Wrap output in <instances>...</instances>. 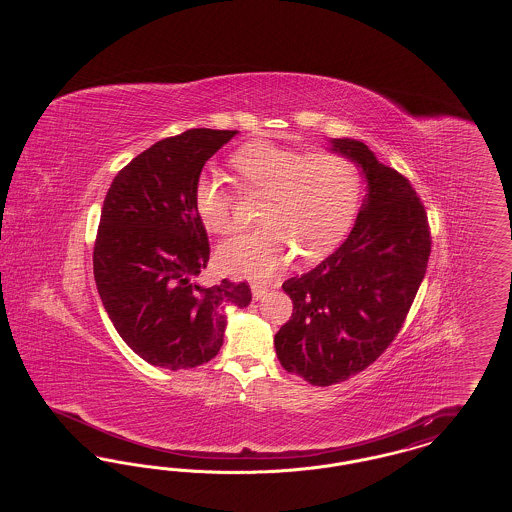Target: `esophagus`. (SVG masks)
Listing matches in <instances>:
<instances>
[{
    "label": "esophagus",
    "instance_id": "34e87169",
    "mask_svg": "<svg viewBox=\"0 0 512 512\" xmlns=\"http://www.w3.org/2000/svg\"><path fill=\"white\" fill-rule=\"evenodd\" d=\"M270 292V288L265 286V284H261V282H253L251 284V293H253V299L255 301H259V299H265V295Z\"/></svg>",
    "mask_w": 512,
    "mask_h": 512
}]
</instances>
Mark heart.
<instances>
[{
	"mask_svg": "<svg viewBox=\"0 0 512 512\" xmlns=\"http://www.w3.org/2000/svg\"><path fill=\"white\" fill-rule=\"evenodd\" d=\"M249 192L267 194L261 211L265 228L245 234L219 251L224 270L268 278L297 251L313 261L330 253L351 228L359 207L361 180L355 165L338 153H311L253 142L232 157ZM195 213L215 234L240 228L234 199L217 176L195 180Z\"/></svg>",
	"mask_w": 512,
	"mask_h": 512,
	"instance_id": "b5f03b06",
	"label": "heart"
}]
</instances>
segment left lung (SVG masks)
<instances>
[{
  "mask_svg": "<svg viewBox=\"0 0 512 512\" xmlns=\"http://www.w3.org/2000/svg\"><path fill=\"white\" fill-rule=\"evenodd\" d=\"M328 149L361 169L366 194L347 240L320 265L290 278L293 315L274 336L280 365L313 386L365 370L397 336L430 257V230L413 186L359 140Z\"/></svg>",
  "mask_w": 512,
  "mask_h": 512,
  "instance_id": "8db88e82",
  "label": "left lung"
}]
</instances>
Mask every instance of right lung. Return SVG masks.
I'll use <instances>...</instances> for the list:
<instances>
[{
	"label": "right lung",
	"mask_w": 512,
	"mask_h": 512,
	"mask_svg": "<svg viewBox=\"0 0 512 512\" xmlns=\"http://www.w3.org/2000/svg\"><path fill=\"white\" fill-rule=\"evenodd\" d=\"M238 130L192 128L165 138L122 169L105 195L94 278L124 343L169 370L211 361L222 347L226 309L251 301L245 282L203 288L209 242L195 213V180Z\"/></svg>",
	"instance_id": "1"
}]
</instances>
